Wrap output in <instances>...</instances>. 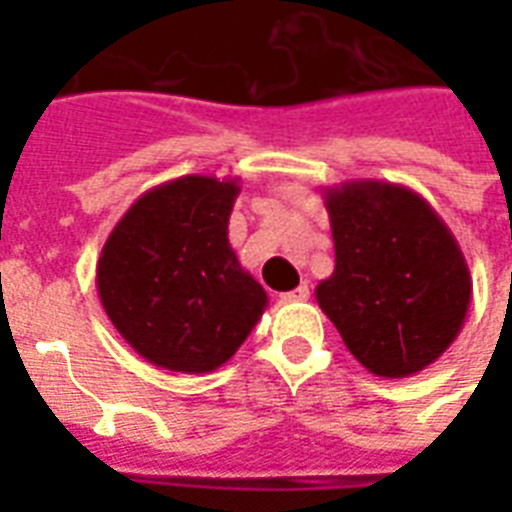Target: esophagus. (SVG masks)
<instances>
[{
  "label": "esophagus",
  "instance_id": "1",
  "mask_svg": "<svg viewBox=\"0 0 512 512\" xmlns=\"http://www.w3.org/2000/svg\"><path fill=\"white\" fill-rule=\"evenodd\" d=\"M308 297H311V289H308V284H300V287L292 289V292H284V295H281V300H284V303H305Z\"/></svg>",
  "mask_w": 512,
  "mask_h": 512
}]
</instances>
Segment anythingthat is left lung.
Masks as SVG:
<instances>
[{"mask_svg": "<svg viewBox=\"0 0 512 512\" xmlns=\"http://www.w3.org/2000/svg\"><path fill=\"white\" fill-rule=\"evenodd\" d=\"M335 271L316 300L358 364L412 377L446 353L468 316L473 281L449 225L420 193L385 180L321 191Z\"/></svg>", "mask_w": 512, "mask_h": 512, "instance_id": "obj_1", "label": "left lung"}]
</instances>
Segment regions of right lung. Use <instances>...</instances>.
I'll list each match as a JSON object with an SVG mask.
<instances>
[{"mask_svg":"<svg viewBox=\"0 0 512 512\" xmlns=\"http://www.w3.org/2000/svg\"><path fill=\"white\" fill-rule=\"evenodd\" d=\"M239 191V177H175L143 193L108 233L95 273L100 303L148 364L215 372L268 308L228 241Z\"/></svg>","mask_w":512,"mask_h":512,"instance_id":"add662e5","label":"right lung"}]
</instances>
